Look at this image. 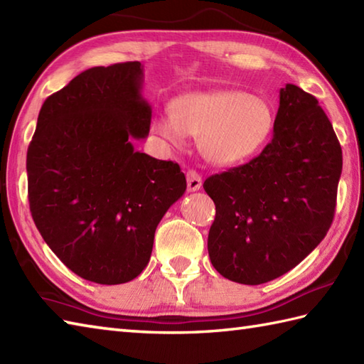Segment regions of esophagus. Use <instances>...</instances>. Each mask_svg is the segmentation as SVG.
I'll use <instances>...</instances> for the list:
<instances>
[{
	"label": "esophagus",
	"mask_w": 364,
	"mask_h": 364,
	"mask_svg": "<svg viewBox=\"0 0 364 364\" xmlns=\"http://www.w3.org/2000/svg\"><path fill=\"white\" fill-rule=\"evenodd\" d=\"M186 178H188V191L189 192H196L202 188V176H200V173L196 172V170H188Z\"/></svg>",
	"instance_id": "esophagus-1"
}]
</instances>
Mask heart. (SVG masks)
Masks as SVG:
<instances>
[{
  "label": "heart",
  "mask_w": 364,
  "mask_h": 364,
  "mask_svg": "<svg viewBox=\"0 0 364 364\" xmlns=\"http://www.w3.org/2000/svg\"><path fill=\"white\" fill-rule=\"evenodd\" d=\"M275 112L266 97L239 90L192 92L178 97L172 114L153 119L151 129L168 146L197 137L202 156L214 166H235L255 156L274 131Z\"/></svg>",
  "instance_id": "heart-1"
}]
</instances>
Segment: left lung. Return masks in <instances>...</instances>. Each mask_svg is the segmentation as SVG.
I'll use <instances>...</instances> for the list:
<instances>
[{"mask_svg":"<svg viewBox=\"0 0 364 364\" xmlns=\"http://www.w3.org/2000/svg\"><path fill=\"white\" fill-rule=\"evenodd\" d=\"M343 170L341 145L318 100L286 84L274 136L259 156L206 178L215 205L208 253L231 282L286 274L326 237Z\"/></svg>","mask_w":364,"mask_h":364,"instance_id":"8db88e82","label":"left lung"}]
</instances>
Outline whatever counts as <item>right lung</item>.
Wrapping results in <instances>:
<instances>
[{"label": "right lung", "instance_id": "right-lung-1", "mask_svg": "<svg viewBox=\"0 0 364 364\" xmlns=\"http://www.w3.org/2000/svg\"><path fill=\"white\" fill-rule=\"evenodd\" d=\"M141 63L94 67L50 95L28 146L29 210L43 241L84 280L131 282L162 215L186 191L172 161L136 151L151 107Z\"/></svg>", "mask_w": 364, "mask_h": 364}]
</instances>
